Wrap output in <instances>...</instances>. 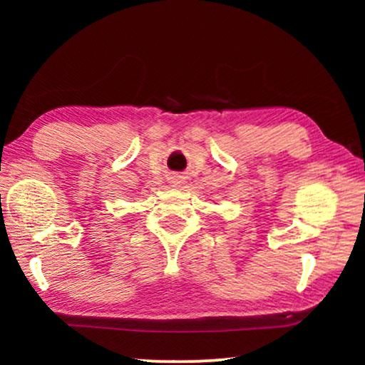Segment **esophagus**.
<instances>
[{
    "label": "esophagus",
    "instance_id": "1",
    "mask_svg": "<svg viewBox=\"0 0 365 365\" xmlns=\"http://www.w3.org/2000/svg\"><path fill=\"white\" fill-rule=\"evenodd\" d=\"M174 184H179V181H174Z\"/></svg>",
    "mask_w": 365,
    "mask_h": 365
}]
</instances>
